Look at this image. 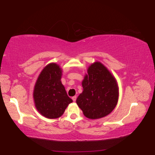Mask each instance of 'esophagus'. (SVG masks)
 <instances>
[{
    "label": "esophagus",
    "instance_id": "obj_1",
    "mask_svg": "<svg viewBox=\"0 0 155 155\" xmlns=\"http://www.w3.org/2000/svg\"><path fill=\"white\" fill-rule=\"evenodd\" d=\"M76 97H76V95H75V96H74V97H72V100L74 101V102H75V101H76Z\"/></svg>",
    "mask_w": 155,
    "mask_h": 155
}]
</instances>
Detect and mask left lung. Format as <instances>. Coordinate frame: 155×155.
<instances>
[{
    "label": "left lung",
    "instance_id": "8db88e82",
    "mask_svg": "<svg viewBox=\"0 0 155 155\" xmlns=\"http://www.w3.org/2000/svg\"><path fill=\"white\" fill-rule=\"evenodd\" d=\"M83 91L76 104L84 115L96 120L109 114L116 107L119 87L115 77L101 62L92 63L81 82Z\"/></svg>",
    "mask_w": 155,
    "mask_h": 155
}]
</instances>
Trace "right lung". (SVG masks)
<instances>
[{
    "label": "right lung",
    "mask_w": 155,
    "mask_h": 155,
    "mask_svg": "<svg viewBox=\"0 0 155 155\" xmlns=\"http://www.w3.org/2000/svg\"><path fill=\"white\" fill-rule=\"evenodd\" d=\"M63 71L58 64L49 63L44 68L35 81L33 90L35 106L42 116L59 118L73 102L61 82Z\"/></svg>",
    "instance_id": "right-lung-1"
}]
</instances>
